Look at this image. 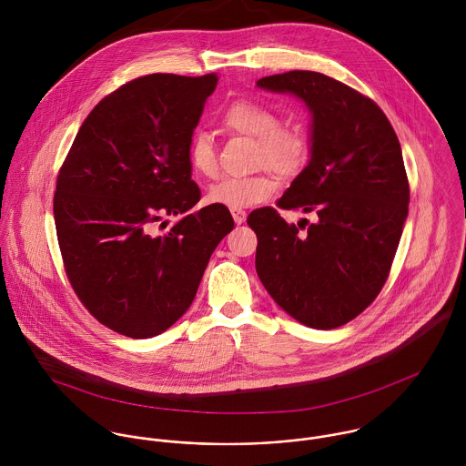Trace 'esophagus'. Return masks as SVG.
Segmentation results:
<instances>
[{
  "instance_id": "esophagus-1",
  "label": "esophagus",
  "mask_w": 466,
  "mask_h": 466,
  "mask_svg": "<svg viewBox=\"0 0 466 466\" xmlns=\"http://www.w3.org/2000/svg\"><path fill=\"white\" fill-rule=\"evenodd\" d=\"M231 215H233V220L235 224H244L246 218H248V213L240 208H231Z\"/></svg>"
}]
</instances>
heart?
<instances>
[{
  "label": "heart",
  "mask_w": 466,
  "mask_h": 466,
  "mask_svg": "<svg viewBox=\"0 0 466 466\" xmlns=\"http://www.w3.org/2000/svg\"><path fill=\"white\" fill-rule=\"evenodd\" d=\"M220 124L233 133L257 139V163L281 176L296 174L307 157V139L301 129L279 126L272 107L257 100H235L220 115ZM188 165L202 177L217 172V156L211 137L196 133L188 145ZM278 192L270 174L224 177L208 192V202L222 208H249L266 202Z\"/></svg>",
  "instance_id": "heart-1"
}]
</instances>
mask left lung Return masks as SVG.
I'll return each instance as SVG.
<instances>
[{"label": "left lung", "instance_id": "left-lung-1", "mask_svg": "<svg viewBox=\"0 0 466 466\" xmlns=\"http://www.w3.org/2000/svg\"><path fill=\"white\" fill-rule=\"evenodd\" d=\"M257 86L294 95L312 116L309 165L278 206L316 215L301 231L274 208L251 211L257 272L290 318L332 330L357 318L390 276L409 209L399 137L373 100L323 73L294 69Z\"/></svg>", "mask_w": 466, "mask_h": 466}]
</instances>
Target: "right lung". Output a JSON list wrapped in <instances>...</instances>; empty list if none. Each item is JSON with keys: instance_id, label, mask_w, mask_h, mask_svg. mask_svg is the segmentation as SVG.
<instances>
[{"instance_id": "1", "label": "right lung", "mask_w": 466, "mask_h": 466, "mask_svg": "<svg viewBox=\"0 0 466 466\" xmlns=\"http://www.w3.org/2000/svg\"><path fill=\"white\" fill-rule=\"evenodd\" d=\"M217 80L154 73L127 82L87 115L59 172L54 217L69 283L115 332L168 330L235 226L228 208L192 211L200 190L188 145ZM167 214L182 218L156 236Z\"/></svg>"}]
</instances>
